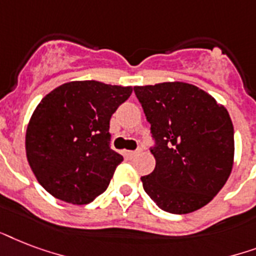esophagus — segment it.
<instances>
[{"label":"esophagus","mask_w":256,"mask_h":256,"mask_svg":"<svg viewBox=\"0 0 256 256\" xmlns=\"http://www.w3.org/2000/svg\"><path fill=\"white\" fill-rule=\"evenodd\" d=\"M126 156L130 158V159H134V156L138 154V150H126Z\"/></svg>","instance_id":"1"}]
</instances>
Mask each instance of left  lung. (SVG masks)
Instances as JSON below:
<instances>
[{"label":"left lung","mask_w":256,"mask_h":256,"mask_svg":"<svg viewBox=\"0 0 256 256\" xmlns=\"http://www.w3.org/2000/svg\"><path fill=\"white\" fill-rule=\"evenodd\" d=\"M155 146L144 191L160 208L190 214L215 198L234 166V126L224 106L195 85L174 81L134 86Z\"/></svg>","instance_id":"obj_1"}]
</instances>
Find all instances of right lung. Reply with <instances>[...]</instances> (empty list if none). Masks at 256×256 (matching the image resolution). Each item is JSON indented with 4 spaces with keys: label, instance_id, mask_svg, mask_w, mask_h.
<instances>
[{
    "label": "right lung",
    "instance_id": "add662e5",
    "mask_svg": "<svg viewBox=\"0 0 256 256\" xmlns=\"http://www.w3.org/2000/svg\"><path fill=\"white\" fill-rule=\"evenodd\" d=\"M132 90L70 81L40 101L28 124L25 150L36 179L50 195L82 206L108 188L122 162L110 146V122Z\"/></svg>",
    "mask_w": 256,
    "mask_h": 256
}]
</instances>
